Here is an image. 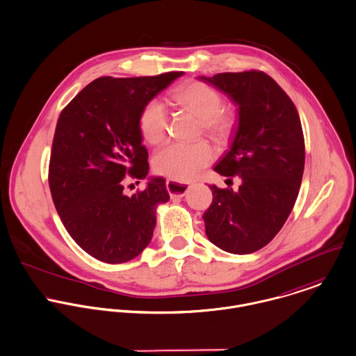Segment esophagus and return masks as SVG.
I'll return each mask as SVG.
<instances>
[{
	"label": "esophagus",
	"instance_id": "obj_1",
	"mask_svg": "<svg viewBox=\"0 0 356 356\" xmlns=\"http://www.w3.org/2000/svg\"><path fill=\"white\" fill-rule=\"evenodd\" d=\"M166 188L170 194V198H181L186 195L187 190L190 188V186L187 184H181V183H176L173 180H166Z\"/></svg>",
	"mask_w": 356,
	"mask_h": 356
}]
</instances>
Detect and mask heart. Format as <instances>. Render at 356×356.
<instances>
[{
  "instance_id": "1",
  "label": "heart",
  "mask_w": 356,
  "mask_h": 356,
  "mask_svg": "<svg viewBox=\"0 0 356 356\" xmlns=\"http://www.w3.org/2000/svg\"><path fill=\"white\" fill-rule=\"evenodd\" d=\"M173 100L183 108L201 118V129L218 143L227 142L235 131L236 114L231 107L221 106V95L205 82L191 81L179 86ZM139 128L145 142L158 144L166 136L168 111L165 106L152 99L143 107ZM214 151L207 140L195 143H169L159 148L152 159L158 175L176 181L194 179L204 168L213 162Z\"/></svg>"
}]
</instances>
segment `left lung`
<instances>
[{
    "label": "left lung",
    "instance_id": "left-lung-1",
    "mask_svg": "<svg viewBox=\"0 0 356 356\" xmlns=\"http://www.w3.org/2000/svg\"><path fill=\"white\" fill-rule=\"evenodd\" d=\"M238 104V129L214 170L239 176L238 191L209 186L212 205L204 213L207 236L217 248L249 254L284 227L298 195L305 145L298 113L266 72H220L201 76Z\"/></svg>",
    "mask_w": 356,
    "mask_h": 356
}]
</instances>
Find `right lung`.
Segmentation results:
<instances>
[{
    "mask_svg": "<svg viewBox=\"0 0 356 356\" xmlns=\"http://www.w3.org/2000/svg\"><path fill=\"white\" fill-rule=\"evenodd\" d=\"M183 72L154 76H100L59 115L49 161V188L63 225L92 257L125 263L149 243L158 204L169 201L162 177L145 190L124 194L129 179H145L143 107Z\"/></svg>",
    "mask_w": 356,
    "mask_h": 356,
    "instance_id": "add662e5",
    "label": "right lung"
}]
</instances>
